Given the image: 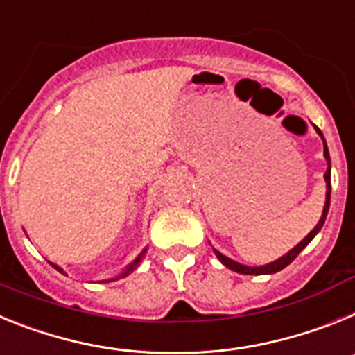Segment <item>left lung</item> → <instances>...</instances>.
<instances>
[{
	"mask_svg": "<svg viewBox=\"0 0 355 355\" xmlns=\"http://www.w3.org/2000/svg\"><path fill=\"white\" fill-rule=\"evenodd\" d=\"M314 130L318 132V135L322 137L323 141V157H325L327 160V171H325V184H327V193H325V205H323V212H322V218H320V221L316 223V227H314L313 230H311L309 234H307L304 239H302L300 243H298L297 246H293L291 250L288 252L286 255H282V257H279L277 261H273V263H268L264 264V266H246V264H241L237 263V261H234V259L227 257V255H223L221 252H218L216 248H212V252L216 254V257L220 259V263L223 264V266H227L229 270L236 271V273H241V275H271V273H277V271L284 270L286 266H289V264L297 259V255L300 254L304 248H306L307 245H309L311 241L314 239V236L322 230L323 223H325L327 220V212H329V207H331V155H329V148H327V143H325V137H323L322 130H320L318 126H314Z\"/></svg>",
	"mask_w": 355,
	"mask_h": 355,
	"instance_id": "8db88e82",
	"label": "left lung"
}]
</instances>
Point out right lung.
I'll list each match as a JSON object with an SVG mask.
<instances>
[{
  "mask_svg": "<svg viewBox=\"0 0 355 355\" xmlns=\"http://www.w3.org/2000/svg\"><path fill=\"white\" fill-rule=\"evenodd\" d=\"M144 254H146V248H144V250H143V252H141V254H139V255H137V257H135V259H134V261H132V263H130V264H128V266H126V268H125V270H123V271H121V273H119V275H118V277H116V279H109V280H101V282H112V280H118V279H123V277H126V275H128V273H132V271H134V270H135V268H137V264H139V263H141V259H143V257H144ZM49 264H51V266H53V268H55V270H57V271H60V273H64V270H62V268H60V266H57V264H53V263H49ZM64 275H66V273H64Z\"/></svg>",
  "mask_w": 355,
  "mask_h": 355,
  "instance_id": "right-lung-1",
  "label": "right lung"
}]
</instances>
